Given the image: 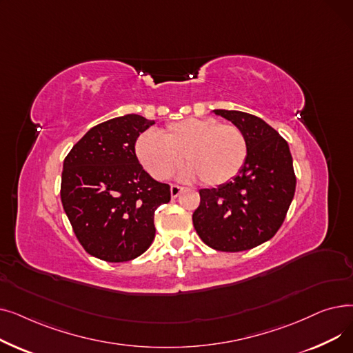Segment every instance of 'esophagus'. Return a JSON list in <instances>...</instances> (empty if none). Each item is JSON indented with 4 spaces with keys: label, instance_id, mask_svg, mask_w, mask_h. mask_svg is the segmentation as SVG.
<instances>
[{
    "label": "esophagus",
    "instance_id": "1",
    "mask_svg": "<svg viewBox=\"0 0 353 353\" xmlns=\"http://www.w3.org/2000/svg\"><path fill=\"white\" fill-rule=\"evenodd\" d=\"M183 189H184V188L179 186V184H172V188H170V194H172V197L176 199V197L183 192Z\"/></svg>",
    "mask_w": 353,
    "mask_h": 353
}]
</instances>
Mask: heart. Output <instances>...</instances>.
Listing matches in <instances>:
<instances>
[{
    "instance_id": "1",
    "label": "heart",
    "mask_w": 353,
    "mask_h": 353,
    "mask_svg": "<svg viewBox=\"0 0 353 353\" xmlns=\"http://www.w3.org/2000/svg\"><path fill=\"white\" fill-rule=\"evenodd\" d=\"M134 152L144 170L157 180L173 176L184 156L190 164L181 173L184 179L200 177L208 186H221L243 169L249 145L245 133L234 124L190 117L167 124L159 134H140Z\"/></svg>"
}]
</instances>
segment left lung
Instances as JSON below:
<instances>
[{
	"instance_id": "obj_1",
	"label": "left lung",
	"mask_w": 353,
	"mask_h": 353,
	"mask_svg": "<svg viewBox=\"0 0 353 353\" xmlns=\"http://www.w3.org/2000/svg\"><path fill=\"white\" fill-rule=\"evenodd\" d=\"M245 133L243 169L217 189H201L193 226L220 252H242L268 242L281 229L294 196L296 176L288 141L253 114L214 110Z\"/></svg>"
}]
</instances>
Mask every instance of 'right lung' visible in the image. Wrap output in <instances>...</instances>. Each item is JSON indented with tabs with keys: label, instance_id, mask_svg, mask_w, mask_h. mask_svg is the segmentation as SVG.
<instances>
[{
	"label": "right lung",
	"instance_id": "1",
	"mask_svg": "<svg viewBox=\"0 0 353 353\" xmlns=\"http://www.w3.org/2000/svg\"><path fill=\"white\" fill-rule=\"evenodd\" d=\"M139 114L100 123L64 159L61 203L84 250L120 263L143 254L154 240V212L170 201V186L148 174L134 152L153 125Z\"/></svg>",
	"mask_w": 353,
	"mask_h": 353
}]
</instances>
